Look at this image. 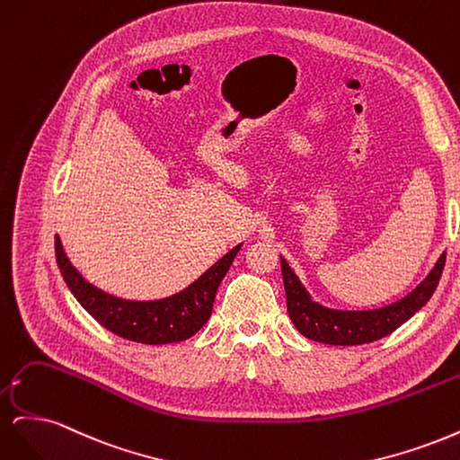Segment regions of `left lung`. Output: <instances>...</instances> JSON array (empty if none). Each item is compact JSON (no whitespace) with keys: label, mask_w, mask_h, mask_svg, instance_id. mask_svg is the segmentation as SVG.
Returning a JSON list of instances; mask_svg holds the SVG:
<instances>
[{"label":"left lung","mask_w":460,"mask_h":460,"mask_svg":"<svg viewBox=\"0 0 460 460\" xmlns=\"http://www.w3.org/2000/svg\"><path fill=\"white\" fill-rule=\"evenodd\" d=\"M282 278L286 288L288 313L291 323L305 338L328 345H363L389 336L394 330L419 313L434 296L438 282L445 267V252L434 264V269L411 294L378 309L347 311L332 309L318 303L309 289L303 286L299 276L289 267L288 261L280 257Z\"/></svg>","instance_id":"left-lung-1"}]
</instances>
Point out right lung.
Wrapping results in <instances>:
<instances>
[{"instance_id": "1", "label": "right lung", "mask_w": 460, "mask_h": 460, "mask_svg": "<svg viewBox=\"0 0 460 460\" xmlns=\"http://www.w3.org/2000/svg\"><path fill=\"white\" fill-rule=\"evenodd\" d=\"M242 245L243 243L232 247L225 257H220L211 269H207L196 282H191L182 291L149 301L107 294L86 280L66 257L59 235H55V257H58V267L66 288L103 328L124 340L163 345L184 341L205 326L213 311L217 289Z\"/></svg>"}]
</instances>
